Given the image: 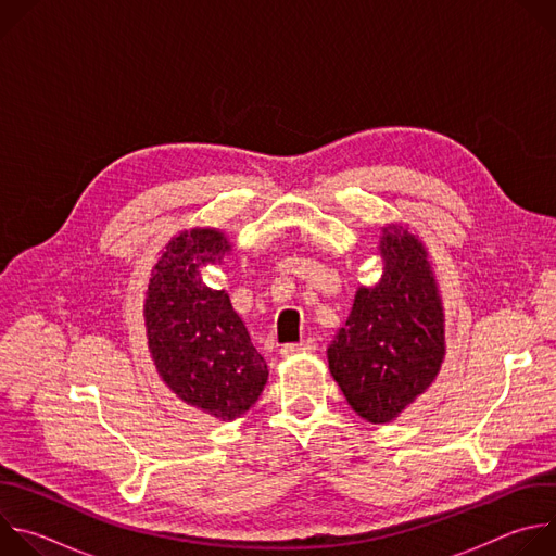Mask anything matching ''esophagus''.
<instances>
[{"label":"esophagus","instance_id":"obj_1","mask_svg":"<svg viewBox=\"0 0 556 556\" xmlns=\"http://www.w3.org/2000/svg\"><path fill=\"white\" fill-rule=\"evenodd\" d=\"M316 350V341L314 339H305V341H299V343H288L281 348V354L290 356V354H309Z\"/></svg>","mask_w":556,"mask_h":556}]
</instances>
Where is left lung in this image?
<instances>
[{
	"mask_svg": "<svg viewBox=\"0 0 556 556\" xmlns=\"http://www.w3.org/2000/svg\"><path fill=\"white\" fill-rule=\"evenodd\" d=\"M378 251L380 281L358 288L345 328L328 348L345 401L371 425L399 418L444 361V307L425 244L389 224Z\"/></svg>",
	"mask_w": 556,
	"mask_h": 556,
	"instance_id": "8db88e82",
	"label": "left lung"
}]
</instances>
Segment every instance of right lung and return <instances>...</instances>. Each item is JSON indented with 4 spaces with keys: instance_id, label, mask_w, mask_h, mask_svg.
<instances>
[{
    "instance_id": "right-lung-1",
    "label": "right lung",
    "mask_w": 556,
    "mask_h": 556,
    "mask_svg": "<svg viewBox=\"0 0 556 556\" xmlns=\"http://www.w3.org/2000/svg\"><path fill=\"white\" fill-rule=\"evenodd\" d=\"M230 244L217 228L185 230L153 266L144 328L153 365L165 384L191 407L235 420L260 399L268 365L226 290L202 281L200 268L219 264Z\"/></svg>"
}]
</instances>
